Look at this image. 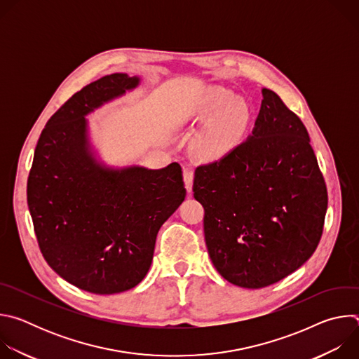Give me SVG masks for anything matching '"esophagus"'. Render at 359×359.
Here are the masks:
<instances>
[{
    "mask_svg": "<svg viewBox=\"0 0 359 359\" xmlns=\"http://www.w3.org/2000/svg\"><path fill=\"white\" fill-rule=\"evenodd\" d=\"M183 179H184V184H186L187 191H191L193 179H194V172H193L191 168H186V169L183 170Z\"/></svg>",
    "mask_w": 359,
    "mask_h": 359,
    "instance_id": "1",
    "label": "esophagus"
}]
</instances>
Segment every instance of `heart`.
Returning <instances> with one entry per match:
<instances>
[{
  "label": "heart",
  "mask_w": 359,
  "mask_h": 359,
  "mask_svg": "<svg viewBox=\"0 0 359 359\" xmlns=\"http://www.w3.org/2000/svg\"><path fill=\"white\" fill-rule=\"evenodd\" d=\"M197 119H209L196 135L194 147L204 159H220L231 151L241 140L247 128L250 109L233 92L222 88H210L193 107Z\"/></svg>",
  "instance_id": "heart-1"
}]
</instances>
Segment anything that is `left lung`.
<instances>
[{
    "mask_svg": "<svg viewBox=\"0 0 359 359\" xmlns=\"http://www.w3.org/2000/svg\"><path fill=\"white\" fill-rule=\"evenodd\" d=\"M252 133L194 172L204 238L223 278L271 285L299 269L324 230L328 194L310 136L281 97L263 88Z\"/></svg>",
    "mask_w": 359,
    "mask_h": 359,
    "instance_id": "left-lung-1",
    "label": "left lung"
}]
</instances>
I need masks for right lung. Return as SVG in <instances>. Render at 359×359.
<instances>
[{
	"label": "right lung",
	"mask_w": 359,
	"mask_h": 359,
	"mask_svg": "<svg viewBox=\"0 0 359 359\" xmlns=\"http://www.w3.org/2000/svg\"><path fill=\"white\" fill-rule=\"evenodd\" d=\"M139 85L112 74L72 95L46 122L34 153L27 200L45 262L93 294L136 287L147 274L162 224L186 197L179 163L111 169L90 151L85 116Z\"/></svg>",
	"instance_id": "add662e5"
}]
</instances>
